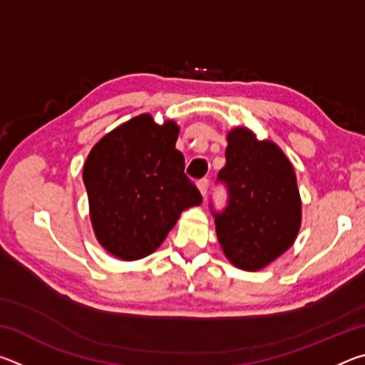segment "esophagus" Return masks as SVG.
I'll return each mask as SVG.
<instances>
[{"mask_svg": "<svg viewBox=\"0 0 365 365\" xmlns=\"http://www.w3.org/2000/svg\"><path fill=\"white\" fill-rule=\"evenodd\" d=\"M207 188H209V180L207 178H201V180L197 182V190H200V193L202 196L207 195Z\"/></svg>", "mask_w": 365, "mask_h": 365, "instance_id": "34e87169", "label": "esophagus"}]
</instances>
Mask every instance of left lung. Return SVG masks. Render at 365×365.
I'll return each instance as SVG.
<instances>
[{"instance_id":"left-lung-1","label":"left lung","mask_w":365,"mask_h":365,"mask_svg":"<svg viewBox=\"0 0 365 365\" xmlns=\"http://www.w3.org/2000/svg\"><path fill=\"white\" fill-rule=\"evenodd\" d=\"M225 168L217 182L228 202L214 212L215 232L228 261L259 270L294 243L301 227V196L292 163L279 146L259 141L245 127L227 135Z\"/></svg>"}]
</instances>
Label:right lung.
I'll return each instance as SVG.
<instances>
[{
    "label": "right lung",
    "mask_w": 365,
    "mask_h": 365,
    "mask_svg": "<svg viewBox=\"0 0 365 365\" xmlns=\"http://www.w3.org/2000/svg\"><path fill=\"white\" fill-rule=\"evenodd\" d=\"M177 138L174 120L158 125L141 114L104 135L85 160L91 225L103 248L122 261L151 255L185 209L201 205Z\"/></svg>",
    "instance_id": "right-lung-1"
}]
</instances>
